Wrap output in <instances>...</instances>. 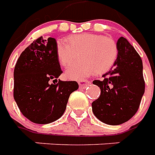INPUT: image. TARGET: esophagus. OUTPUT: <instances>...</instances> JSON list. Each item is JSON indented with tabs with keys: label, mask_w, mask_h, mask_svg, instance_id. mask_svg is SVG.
<instances>
[{
	"label": "esophagus",
	"mask_w": 155,
	"mask_h": 155,
	"mask_svg": "<svg viewBox=\"0 0 155 155\" xmlns=\"http://www.w3.org/2000/svg\"><path fill=\"white\" fill-rule=\"evenodd\" d=\"M91 84V82L89 81H79V86H80V88H81V89H84V88H85L86 86H87L88 84Z\"/></svg>",
	"instance_id": "esophagus-1"
}]
</instances>
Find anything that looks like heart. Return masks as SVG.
<instances>
[{
  "mask_svg": "<svg viewBox=\"0 0 155 155\" xmlns=\"http://www.w3.org/2000/svg\"><path fill=\"white\" fill-rule=\"evenodd\" d=\"M69 42L59 41L55 44V52L61 65L70 64L80 51L81 61L70 64L65 70L66 77L71 80H83L91 74H103L110 71L116 62L119 49L111 38L104 35L84 33L72 35Z\"/></svg>",
  "mask_w": 155,
  "mask_h": 155,
  "instance_id": "1",
  "label": "heart"
}]
</instances>
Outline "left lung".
Wrapping results in <instances>:
<instances>
[{
	"mask_svg": "<svg viewBox=\"0 0 155 155\" xmlns=\"http://www.w3.org/2000/svg\"><path fill=\"white\" fill-rule=\"evenodd\" d=\"M119 55L114 65L93 84L101 89V95L92 103L98 120L118 125L130 120L140 107L145 84L140 54L124 37L117 41Z\"/></svg>",
	"mask_w": 155,
	"mask_h": 155,
	"instance_id": "obj_1",
	"label": "left lung"
}]
</instances>
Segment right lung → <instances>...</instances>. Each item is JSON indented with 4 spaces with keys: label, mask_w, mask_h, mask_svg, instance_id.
<instances>
[{
    "label": "right lung",
    "mask_w": 155,
    "mask_h": 155,
    "mask_svg": "<svg viewBox=\"0 0 155 155\" xmlns=\"http://www.w3.org/2000/svg\"><path fill=\"white\" fill-rule=\"evenodd\" d=\"M55 39L42 36L25 49L14 70V99L22 114L35 124L60 119L69 97L79 88L76 81H57L62 74Z\"/></svg>",
    "instance_id": "add662e5"
}]
</instances>
